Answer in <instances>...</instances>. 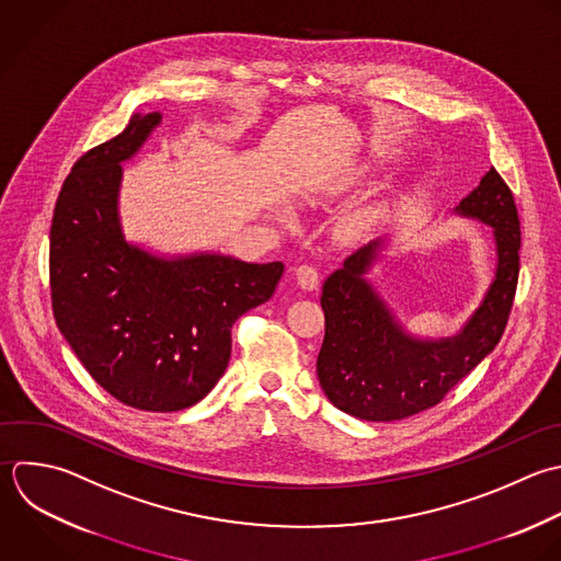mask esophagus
<instances>
[{
  "label": "esophagus",
  "instance_id": "34e87169",
  "mask_svg": "<svg viewBox=\"0 0 561 561\" xmlns=\"http://www.w3.org/2000/svg\"><path fill=\"white\" fill-rule=\"evenodd\" d=\"M295 275H297V284H299L304 290H317L319 284H321V273H319L314 266H310V264H301V266L295 271Z\"/></svg>",
  "mask_w": 561,
  "mask_h": 561
}]
</instances>
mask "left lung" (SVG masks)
I'll return each mask as SVG.
<instances>
[{
	"label": "left lung",
	"instance_id": "left-lung-1",
	"mask_svg": "<svg viewBox=\"0 0 561 561\" xmlns=\"http://www.w3.org/2000/svg\"><path fill=\"white\" fill-rule=\"evenodd\" d=\"M455 211L490 225L496 244L494 282L459 334L417 339L398 323L365 277L385 240L358 249L325 279V339L317 376L328 400L343 413L367 422H396L422 413L439 404L499 345L520 273L514 194L492 168Z\"/></svg>",
	"mask_w": 561,
	"mask_h": 561
}]
</instances>
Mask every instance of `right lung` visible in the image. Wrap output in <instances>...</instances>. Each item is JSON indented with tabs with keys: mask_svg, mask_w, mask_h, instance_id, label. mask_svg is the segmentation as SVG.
Listing matches in <instances>:
<instances>
[{
	"mask_svg": "<svg viewBox=\"0 0 561 561\" xmlns=\"http://www.w3.org/2000/svg\"><path fill=\"white\" fill-rule=\"evenodd\" d=\"M135 113L65 179L49 229L56 325L91 378L126 407L172 413L201 402L231 356V325L268 301L284 264L220 253L159 257L126 242L122 163L159 126Z\"/></svg>",
	"mask_w": 561,
	"mask_h": 561,
	"instance_id": "obj_1",
	"label": "right lung"
}]
</instances>
